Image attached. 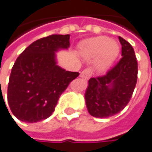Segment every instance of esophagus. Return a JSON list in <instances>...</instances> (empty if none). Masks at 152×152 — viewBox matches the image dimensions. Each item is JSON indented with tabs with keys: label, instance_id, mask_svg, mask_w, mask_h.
<instances>
[{
	"label": "esophagus",
	"instance_id": "esophagus-1",
	"mask_svg": "<svg viewBox=\"0 0 152 152\" xmlns=\"http://www.w3.org/2000/svg\"><path fill=\"white\" fill-rule=\"evenodd\" d=\"M93 75V70L91 67H87L86 69H84L81 74H80V77L84 78V79H89Z\"/></svg>",
	"mask_w": 152,
	"mask_h": 152
}]
</instances>
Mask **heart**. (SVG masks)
<instances>
[{"label":"heart","instance_id":"heart-1","mask_svg":"<svg viewBox=\"0 0 152 152\" xmlns=\"http://www.w3.org/2000/svg\"><path fill=\"white\" fill-rule=\"evenodd\" d=\"M119 53V45L117 42L106 36L89 39L82 47V54L86 59L95 60V68L98 71L106 70L116 59Z\"/></svg>","mask_w":152,"mask_h":152}]
</instances>
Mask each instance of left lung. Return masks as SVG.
<instances>
[{"mask_svg":"<svg viewBox=\"0 0 152 152\" xmlns=\"http://www.w3.org/2000/svg\"><path fill=\"white\" fill-rule=\"evenodd\" d=\"M122 58L102 77L88 81L86 102L88 112L94 118H104L120 112L128 104L137 82L138 66L132 45L118 36Z\"/></svg>","mask_w":152,"mask_h":152,"instance_id":"1","label":"left lung"}]
</instances>
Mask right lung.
<instances>
[{"label": "right lung", "instance_id": "1", "mask_svg": "<svg viewBox=\"0 0 152 152\" xmlns=\"http://www.w3.org/2000/svg\"><path fill=\"white\" fill-rule=\"evenodd\" d=\"M69 37L51 34L36 40L17 58L8 85V103L18 119L35 123L49 118L61 94L79 75L57 65L55 52L69 47Z\"/></svg>", "mask_w": 152, "mask_h": 152}]
</instances>
